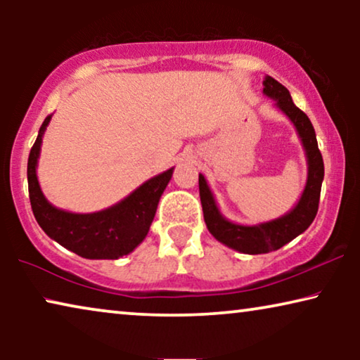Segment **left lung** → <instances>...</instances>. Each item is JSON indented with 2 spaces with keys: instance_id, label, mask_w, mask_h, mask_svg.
Wrapping results in <instances>:
<instances>
[{
  "instance_id": "left-lung-1",
  "label": "left lung",
  "mask_w": 360,
  "mask_h": 360,
  "mask_svg": "<svg viewBox=\"0 0 360 360\" xmlns=\"http://www.w3.org/2000/svg\"><path fill=\"white\" fill-rule=\"evenodd\" d=\"M264 95L275 100L278 110L283 111L288 120L293 122L300 139H302L304 152H307L308 180L297 206L282 218L267 221V223L255 226L236 224L219 213L218 205H216L214 196L211 193L205 176L200 174L198 179L206 228L219 243L244 254L272 252V250L283 248L290 240L304 233L318 213L319 193H321V184L324 179L323 157L318 149L316 134H314L309 117L300 108L295 106L290 91L272 77H265Z\"/></svg>"
}]
</instances>
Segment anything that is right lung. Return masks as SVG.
I'll list each match as a JSON object with an SVG mask.
<instances>
[{
    "instance_id": "add662e5",
    "label": "right lung",
    "mask_w": 360,
    "mask_h": 360,
    "mask_svg": "<svg viewBox=\"0 0 360 360\" xmlns=\"http://www.w3.org/2000/svg\"><path fill=\"white\" fill-rule=\"evenodd\" d=\"M51 117L52 115L44 120L27 160L29 200L39 226L49 238L80 257L120 259L132 252L149 233L157 205L174 169L147 180L120 203L103 211L78 214L58 210L44 196L36 174L42 136Z\"/></svg>"
}]
</instances>
